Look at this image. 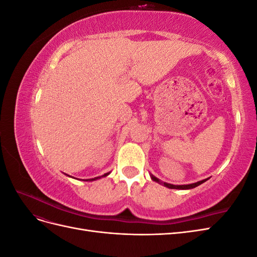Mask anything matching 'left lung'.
Returning a JSON list of instances; mask_svg holds the SVG:
<instances>
[{
	"mask_svg": "<svg viewBox=\"0 0 257 257\" xmlns=\"http://www.w3.org/2000/svg\"><path fill=\"white\" fill-rule=\"evenodd\" d=\"M151 178H152V180H154V181H157V182H159V183H163V182H161L158 178H155L154 176H152L151 175ZM208 179H205V180H201V181H198V182H196V183H192V184H184V185H174V184H169V183H166V182H164L163 184H164L165 186H167V188H169V189H178V190H189V189H193V188H196V186H198L199 184H201V183H204L205 181H207Z\"/></svg>",
	"mask_w": 257,
	"mask_h": 257,
	"instance_id": "obj_1",
	"label": "left lung"
}]
</instances>
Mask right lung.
Segmentation results:
<instances>
[{"instance_id":"obj_1","label":"right lung","mask_w":257,"mask_h":257,"mask_svg":"<svg viewBox=\"0 0 257 257\" xmlns=\"http://www.w3.org/2000/svg\"><path fill=\"white\" fill-rule=\"evenodd\" d=\"M107 175H108V174H105V175H104V176H102V177H106ZM99 178H100V177H97V178H94V179H89V180H90V181H92V180H96V179H99Z\"/></svg>"}]
</instances>
